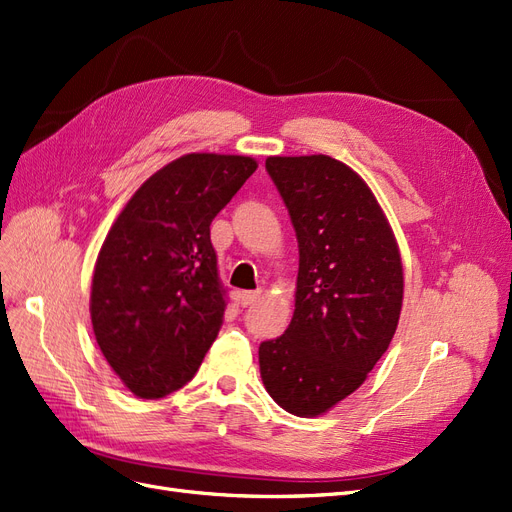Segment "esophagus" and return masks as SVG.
Segmentation results:
<instances>
[{
	"label": "esophagus",
	"instance_id": "obj_1",
	"mask_svg": "<svg viewBox=\"0 0 512 512\" xmlns=\"http://www.w3.org/2000/svg\"><path fill=\"white\" fill-rule=\"evenodd\" d=\"M259 297H261V291H244V293L240 295V306H242V308L253 306Z\"/></svg>",
	"mask_w": 512,
	"mask_h": 512
}]
</instances>
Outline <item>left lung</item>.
<instances>
[{
    "mask_svg": "<svg viewBox=\"0 0 512 512\" xmlns=\"http://www.w3.org/2000/svg\"><path fill=\"white\" fill-rule=\"evenodd\" d=\"M299 244L295 312L259 346L261 380L299 418L323 415L367 380L403 306V266L369 185L329 156L266 160Z\"/></svg>",
    "mask_w": 512,
    "mask_h": 512,
    "instance_id": "8db88e82",
    "label": "left lung"
}]
</instances>
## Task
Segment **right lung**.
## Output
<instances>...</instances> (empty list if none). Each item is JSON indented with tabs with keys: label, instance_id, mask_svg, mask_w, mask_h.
<instances>
[{
	"label": "right lung",
	"instance_id": "right-lung-1",
	"mask_svg": "<svg viewBox=\"0 0 512 512\" xmlns=\"http://www.w3.org/2000/svg\"><path fill=\"white\" fill-rule=\"evenodd\" d=\"M257 170L249 156L187 154L151 175L101 246L90 318L109 367L139 399L196 375L227 306L211 223Z\"/></svg>",
	"mask_w": 512,
	"mask_h": 512
}]
</instances>
